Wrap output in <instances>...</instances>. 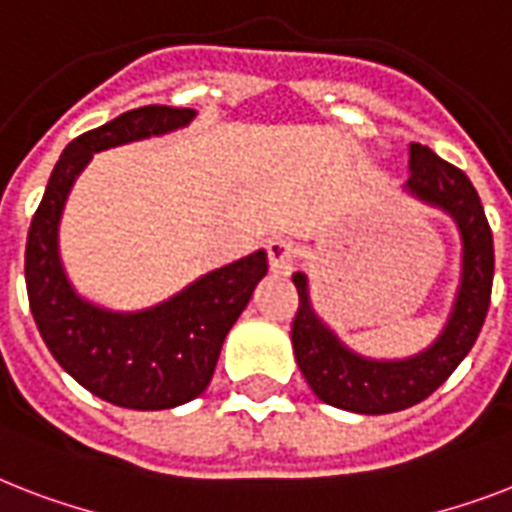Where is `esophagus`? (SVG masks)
<instances>
[{"label":"esophagus","mask_w":512,"mask_h":512,"mask_svg":"<svg viewBox=\"0 0 512 512\" xmlns=\"http://www.w3.org/2000/svg\"><path fill=\"white\" fill-rule=\"evenodd\" d=\"M268 265H271V273L276 276H287L289 263H292V255H295V244L287 239H273L268 241Z\"/></svg>","instance_id":"esophagus-1"}]
</instances>
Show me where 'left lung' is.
Wrapping results in <instances>:
<instances>
[{"mask_svg": "<svg viewBox=\"0 0 512 512\" xmlns=\"http://www.w3.org/2000/svg\"><path fill=\"white\" fill-rule=\"evenodd\" d=\"M409 172L404 191L452 217L462 241L460 284L452 311L428 348L406 358L361 356L316 313L308 276L303 271L292 276L300 295L292 321L297 366L324 404L345 412L390 414L425 401L470 353L492 300V228L468 175L420 143L409 146Z\"/></svg>", "mask_w": 512, "mask_h": 512, "instance_id": "1", "label": "left lung"}]
</instances>
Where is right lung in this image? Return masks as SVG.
Listing matches in <instances>:
<instances>
[{"instance_id":"add662e5","label":"right lung","mask_w":512,"mask_h":512,"mask_svg":"<svg viewBox=\"0 0 512 512\" xmlns=\"http://www.w3.org/2000/svg\"><path fill=\"white\" fill-rule=\"evenodd\" d=\"M193 116V108L143 106L71 140L28 228V305L44 345L92 396L138 412L175 409L207 390L225 335L268 273L265 249L204 273L164 303L114 311L79 295L68 279L58 247L60 217L92 154L170 135Z\"/></svg>"}]
</instances>
